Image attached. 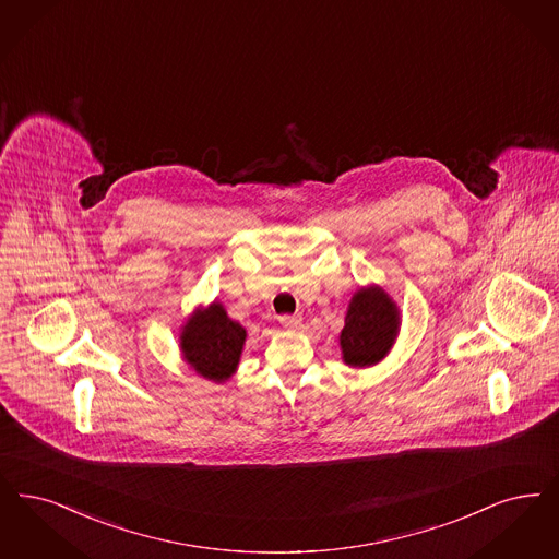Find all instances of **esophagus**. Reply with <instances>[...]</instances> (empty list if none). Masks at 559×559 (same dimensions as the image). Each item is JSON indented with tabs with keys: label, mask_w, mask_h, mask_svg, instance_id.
Segmentation results:
<instances>
[{
	"label": "esophagus",
	"mask_w": 559,
	"mask_h": 559,
	"mask_svg": "<svg viewBox=\"0 0 559 559\" xmlns=\"http://www.w3.org/2000/svg\"><path fill=\"white\" fill-rule=\"evenodd\" d=\"M278 320H281V324H283L285 329H289V331H295V329L301 326V316H299V313H285V316H281Z\"/></svg>",
	"instance_id": "esophagus-1"
}]
</instances>
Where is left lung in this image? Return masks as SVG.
<instances>
[{
  "instance_id": "obj_1",
  "label": "left lung",
  "mask_w": 559,
  "mask_h": 559,
  "mask_svg": "<svg viewBox=\"0 0 559 559\" xmlns=\"http://www.w3.org/2000/svg\"><path fill=\"white\" fill-rule=\"evenodd\" d=\"M400 313L389 295L379 287L354 295L341 331L343 359L349 366H372L386 356L397 336Z\"/></svg>"
}]
</instances>
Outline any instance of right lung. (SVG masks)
Instances as JSON below:
<instances>
[{
	"label": "right lung",
	"mask_w": 559,
	"mask_h": 559,
	"mask_svg": "<svg viewBox=\"0 0 559 559\" xmlns=\"http://www.w3.org/2000/svg\"><path fill=\"white\" fill-rule=\"evenodd\" d=\"M246 343V329L230 320L221 304H212L185 324L180 347L185 359L205 379L226 380L237 368Z\"/></svg>",
	"instance_id": "1"
}]
</instances>
